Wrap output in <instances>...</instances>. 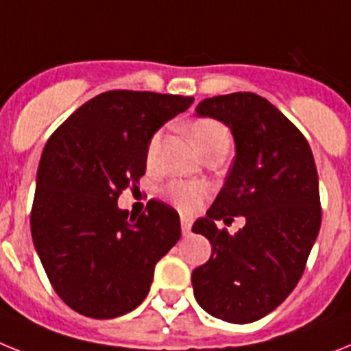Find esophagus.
<instances>
[{
	"label": "esophagus",
	"instance_id": "34e87169",
	"mask_svg": "<svg viewBox=\"0 0 351 351\" xmlns=\"http://www.w3.org/2000/svg\"><path fill=\"white\" fill-rule=\"evenodd\" d=\"M180 223H182V234L189 235L191 234V226H193V217L182 216Z\"/></svg>",
	"mask_w": 351,
	"mask_h": 351
}]
</instances>
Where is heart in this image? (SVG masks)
Instances as JSON below:
<instances>
[{
  "label": "heart",
  "instance_id": "b5f03b06",
  "mask_svg": "<svg viewBox=\"0 0 351 351\" xmlns=\"http://www.w3.org/2000/svg\"><path fill=\"white\" fill-rule=\"evenodd\" d=\"M189 135L199 152L225 144H230V134L225 125L216 119H196L189 125ZM160 134H155L148 144V162L153 160L157 153ZM167 198L184 212H194L202 207L203 199L207 198L208 187L203 182H173L166 191Z\"/></svg>",
  "mask_w": 351,
  "mask_h": 351
}]
</instances>
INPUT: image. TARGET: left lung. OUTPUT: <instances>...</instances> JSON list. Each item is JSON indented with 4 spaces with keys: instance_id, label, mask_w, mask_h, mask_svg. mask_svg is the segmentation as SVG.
<instances>
[{
    "instance_id": "8db88e82",
    "label": "left lung",
    "mask_w": 351,
    "mask_h": 351,
    "mask_svg": "<svg viewBox=\"0 0 351 351\" xmlns=\"http://www.w3.org/2000/svg\"><path fill=\"white\" fill-rule=\"evenodd\" d=\"M196 114L230 128L235 158L193 225L212 244L207 264L193 271L194 298L210 316L244 325L275 311L302 278L321 225L316 164L302 132L258 94L207 98ZM228 215L247 219L234 236L215 226Z\"/></svg>"
}]
</instances>
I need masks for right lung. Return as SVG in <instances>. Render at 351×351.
<instances>
[{"label": "right lung", "mask_w": 351, "mask_h": 351, "mask_svg": "<svg viewBox=\"0 0 351 351\" xmlns=\"http://www.w3.org/2000/svg\"><path fill=\"white\" fill-rule=\"evenodd\" d=\"M193 101L108 90L73 112L44 146L32 239L55 293L78 314L110 319L139 307L155 264L180 239L173 207L149 199L146 212L130 216L117 198L139 184L153 134Z\"/></svg>", "instance_id": "obj_1"}]
</instances>
